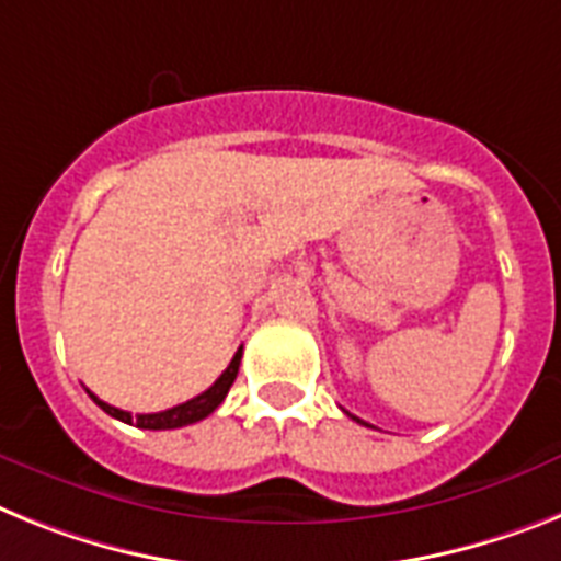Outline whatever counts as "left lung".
I'll return each instance as SVG.
<instances>
[{"label": "left lung", "mask_w": 561, "mask_h": 561, "mask_svg": "<svg viewBox=\"0 0 561 561\" xmlns=\"http://www.w3.org/2000/svg\"><path fill=\"white\" fill-rule=\"evenodd\" d=\"M353 419H356V416H353ZM356 422H362V419H356Z\"/></svg>", "instance_id": "left-lung-1"}]
</instances>
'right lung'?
Returning <instances> with one entry per match:
<instances>
[{
  "label": "right lung",
  "mask_w": 561,
  "mask_h": 561,
  "mask_svg": "<svg viewBox=\"0 0 561 561\" xmlns=\"http://www.w3.org/2000/svg\"><path fill=\"white\" fill-rule=\"evenodd\" d=\"M239 362H242V347H239L237 353H233V359H230L228 368L222 370V376L216 379L214 385H210L205 393H199V397L187 399V402L176 404V408H168V411H159V413H136V416H130L128 411H119V408H113V404L102 402L99 397H93L91 390V399L93 402L102 408V411L107 413V416L119 419V422H128V425H136V427H145V431H173V427H185V425H193V422H199V419L210 416V413L222 404V399L228 397L230 385H233V379H237L239 374Z\"/></svg>",
  "instance_id": "right-lung-1"
}]
</instances>
